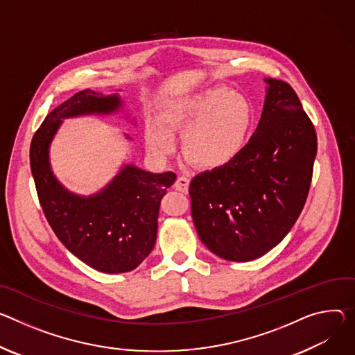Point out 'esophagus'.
<instances>
[{"mask_svg": "<svg viewBox=\"0 0 355 355\" xmlns=\"http://www.w3.org/2000/svg\"><path fill=\"white\" fill-rule=\"evenodd\" d=\"M188 187H189V178L187 175H178V178L175 180L174 188L180 192H188Z\"/></svg>", "mask_w": 355, "mask_h": 355, "instance_id": "1", "label": "esophagus"}]
</instances>
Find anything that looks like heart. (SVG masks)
<instances>
[{
  "label": "heart",
  "instance_id": "obj_1",
  "mask_svg": "<svg viewBox=\"0 0 355 355\" xmlns=\"http://www.w3.org/2000/svg\"><path fill=\"white\" fill-rule=\"evenodd\" d=\"M161 121L146 125V144L155 155L174 148L169 132H184L185 157L201 168L222 167L242 150L253 121L250 103L228 89H209L194 98L166 106Z\"/></svg>",
  "mask_w": 355,
  "mask_h": 355
}]
</instances>
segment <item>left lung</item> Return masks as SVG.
I'll return each mask as SVG.
<instances>
[{
    "label": "left lung",
    "mask_w": 355,
    "mask_h": 355,
    "mask_svg": "<svg viewBox=\"0 0 355 355\" xmlns=\"http://www.w3.org/2000/svg\"><path fill=\"white\" fill-rule=\"evenodd\" d=\"M262 117L235 158L189 184L202 243L222 259L253 261L292 230L306 204L317 153L314 125L288 83L265 79Z\"/></svg>",
    "instance_id": "obj_1"
}]
</instances>
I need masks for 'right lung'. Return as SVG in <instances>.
I'll return each instance as SVG.
<instances>
[{"label":"right lung","instance_id":"1","mask_svg":"<svg viewBox=\"0 0 355 355\" xmlns=\"http://www.w3.org/2000/svg\"><path fill=\"white\" fill-rule=\"evenodd\" d=\"M120 105L117 94L82 90L45 117L29 148L32 177L52 231L78 259L105 273L130 272L150 254L157 238L161 200L177 175L124 166L99 194L83 198L56 181L48 150L62 119L112 113Z\"/></svg>","mask_w":355,"mask_h":355}]
</instances>
